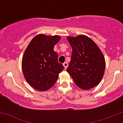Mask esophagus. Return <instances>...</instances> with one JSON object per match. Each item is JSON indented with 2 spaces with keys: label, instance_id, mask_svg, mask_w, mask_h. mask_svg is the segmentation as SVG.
Instances as JSON below:
<instances>
[{
  "label": "esophagus",
  "instance_id": "34e87169",
  "mask_svg": "<svg viewBox=\"0 0 123 123\" xmlns=\"http://www.w3.org/2000/svg\"><path fill=\"white\" fill-rule=\"evenodd\" d=\"M63 67H64V68H65V69H66L67 68V67H68V63L67 62H65L63 63Z\"/></svg>",
  "mask_w": 123,
  "mask_h": 123
}]
</instances>
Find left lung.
Listing matches in <instances>:
<instances>
[{"label":"left lung","mask_w":123,"mask_h":123,"mask_svg":"<svg viewBox=\"0 0 123 123\" xmlns=\"http://www.w3.org/2000/svg\"><path fill=\"white\" fill-rule=\"evenodd\" d=\"M72 47L67 71L78 87L89 90L97 86L104 76L105 60L99 47L85 35L67 37Z\"/></svg>","instance_id":"1"}]
</instances>
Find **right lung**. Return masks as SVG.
Here are the masks:
<instances>
[{
    "instance_id": "obj_1",
    "label": "right lung",
    "mask_w": 123,
    "mask_h": 123,
    "mask_svg": "<svg viewBox=\"0 0 123 123\" xmlns=\"http://www.w3.org/2000/svg\"><path fill=\"white\" fill-rule=\"evenodd\" d=\"M60 39L58 35L39 34L25 50L21 63L23 75L27 82L37 91H46L54 86L64 69L54 50Z\"/></svg>"
}]
</instances>
